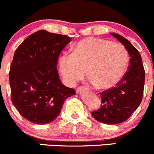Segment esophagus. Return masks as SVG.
I'll return each instance as SVG.
<instances>
[{
	"label": "esophagus",
	"instance_id": "34e87169",
	"mask_svg": "<svg viewBox=\"0 0 154 154\" xmlns=\"http://www.w3.org/2000/svg\"><path fill=\"white\" fill-rule=\"evenodd\" d=\"M87 88L86 87H84V86H82V87H78V88H77V90H76V91H77V93H80V92H83V91H87Z\"/></svg>",
	"mask_w": 154,
	"mask_h": 154
}]
</instances>
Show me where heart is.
I'll return each instance as SVG.
<instances>
[{"label":"heart","instance_id":"b5f03b06","mask_svg":"<svg viewBox=\"0 0 154 154\" xmlns=\"http://www.w3.org/2000/svg\"><path fill=\"white\" fill-rule=\"evenodd\" d=\"M129 61L123 45L103 38H83L71 54L60 59V69L68 84L82 80L88 71V77L98 88L108 89L116 86L125 74Z\"/></svg>","mask_w":154,"mask_h":154}]
</instances>
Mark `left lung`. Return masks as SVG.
Listing matches in <instances>:
<instances>
[{
	"label": "left lung",
	"mask_w": 154,
	"mask_h": 154,
	"mask_svg": "<svg viewBox=\"0 0 154 154\" xmlns=\"http://www.w3.org/2000/svg\"><path fill=\"white\" fill-rule=\"evenodd\" d=\"M111 35L124 45L130 57L128 71L116 86L100 92L101 106L91 112L94 119L107 125L127 121L140 105L143 96L145 72L142 57L130 42L119 34Z\"/></svg>",
	"instance_id": "left-lung-1"
}]
</instances>
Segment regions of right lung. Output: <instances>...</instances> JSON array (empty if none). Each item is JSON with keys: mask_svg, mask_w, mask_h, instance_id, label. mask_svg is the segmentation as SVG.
I'll return each instance as SVG.
<instances>
[{"mask_svg": "<svg viewBox=\"0 0 154 154\" xmlns=\"http://www.w3.org/2000/svg\"><path fill=\"white\" fill-rule=\"evenodd\" d=\"M71 38L41 29L29 35L15 51L10 66L11 99L21 116L45 125L60 114L65 100L75 94L62 83L59 56Z\"/></svg>", "mask_w": 154, "mask_h": 154, "instance_id": "obj_1", "label": "right lung"}]
</instances>
